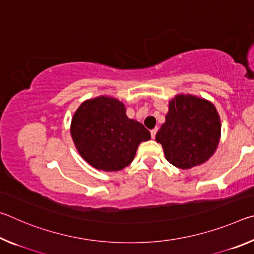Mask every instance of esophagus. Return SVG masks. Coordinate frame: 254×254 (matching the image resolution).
Returning <instances> with one entry per match:
<instances>
[{"label":"esophagus","mask_w":254,"mask_h":254,"mask_svg":"<svg viewBox=\"0 0 254 254\" xmlns=\"http://www.w3.org/2000/svg\"><path fill=\"white\" fill-rule=\"evenodd\" d=\"M157 132H158V128H157V127H154V128H152L151 131H150V133H151V137H152V139H154V137H156Z\"/></svg>","instance_id":"esophagus-1"}]
</instances>
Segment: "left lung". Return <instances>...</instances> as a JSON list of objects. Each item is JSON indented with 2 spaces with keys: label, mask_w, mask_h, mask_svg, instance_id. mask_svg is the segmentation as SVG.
<instances>
[{
  "label": "left lung",
  "mask_w": 254,
  "mask_h": 254,
  "mask_svg": "<svg viewBox=\"0 0 254 254\" xmlns=\"http://www.w3.org/2000/svg\"><path fill=\"white\" fill-rule=\"evenodd\" d=\"M221 121L212 103L191 95H178L169 103L166 122L157 132L166 159L180 169L208 160L217 148Z\"/></svg>",
  "instance_id": "left-lung-1"
}]
</instances>
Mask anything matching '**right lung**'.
Masks as SVG:
<instances>
[{"instance_id":"right-lung-1","label":"right lung","mask_w":254,"mask_h":254,"mask_svg":"<svg viewBox=\"0 0 254 254\" xmlns=\"http://www.w3.org/2000/svg\"><path fill=\"white\" fill-rule=\"evenodd\" d=\"M70 132L80 156L104 171L126 168L139 144L151 137L143 124L127 117L121 102L105 96L86 101L78 107Z\"/></svg>"}]
</instances>
